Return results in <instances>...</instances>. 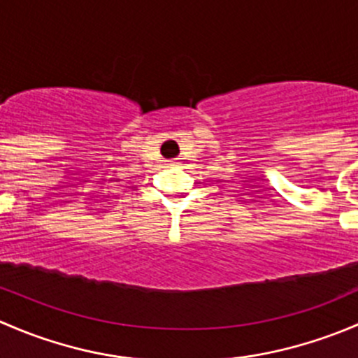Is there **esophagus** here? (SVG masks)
<instances>
[{
  "label": "esophagus",
  "mask_w": 358,
  "mask_h": 358,
  "mask_svg": "<svg viewBox=\"0 0 358 358\" xmlns=\"http://www.w3.org/2000/svg\"><path fill=\"white\" fill-rule=\"evenodd\" d=\"M173 166H175V164H173Z\"/></svg>",
  "instance_id": "34e87169"
}]
</instances>
